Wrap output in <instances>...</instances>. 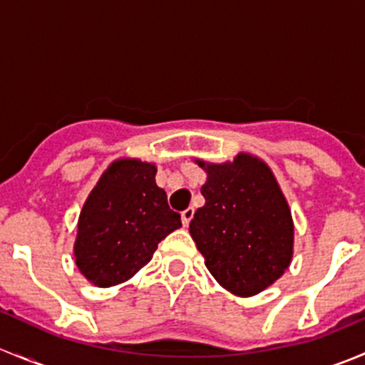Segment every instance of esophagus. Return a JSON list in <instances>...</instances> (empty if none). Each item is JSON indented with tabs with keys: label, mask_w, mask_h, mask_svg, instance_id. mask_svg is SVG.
I'll list each match as a JSON object with an SVG mask.
<instances>
[{
	"label": "esophagus",
	"mask_w": 365,
	"mask_h": 365,
	"mask_svg": "<svg viewBox=\"0 0 365 365\" xmlns=\"http://www.w3.org/2000/svg\"><path fill=\"white\" fill-rule=\"evenodd\" d=\"M192 217H194V208H192V206H189V208H187V210H183V212H182L183 226H189V222H190V220H192Z\"/></svg>",
	"instance_id": "obj_1"
}]
</instances>
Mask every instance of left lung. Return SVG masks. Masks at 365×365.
<instances>
[{
    "label": "left lung",
    "instance_id": "1",
    "mask_svg": "<svg viewBox=\"0 0 365 365\" xmlns=\"http://www.w3.org/2000/svg\"><path fill=\"white\" fill-rule=\"evenodd\" d=\"M201 187L205 205L190 220V237L222 288L252 297L274 284L293 257V219L272 169L238 153L233 162L208 164Z\"/></svg>",
    "mask_w": 365,
    "mask_h": 365
}]
</instances>
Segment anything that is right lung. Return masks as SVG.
I'll list each match as a JSON object with an SVG mask.
<instances>
[{"mask_svg":"<svg viewBox=\"0 0 365 365\" xmlns=\"http://www.w3.org/2000/svg\"><path fill=\"white\" fill-rule=\"evenodd\" d=\"M155 175V164L118 159L84 201L73 256L91 284L109 288L128 281L152 259L159 242L182 227Z\"/></svg>","mask_w":365,"mask_h":365,"instance_id":"1","label":"right lung"}]
</instances>
